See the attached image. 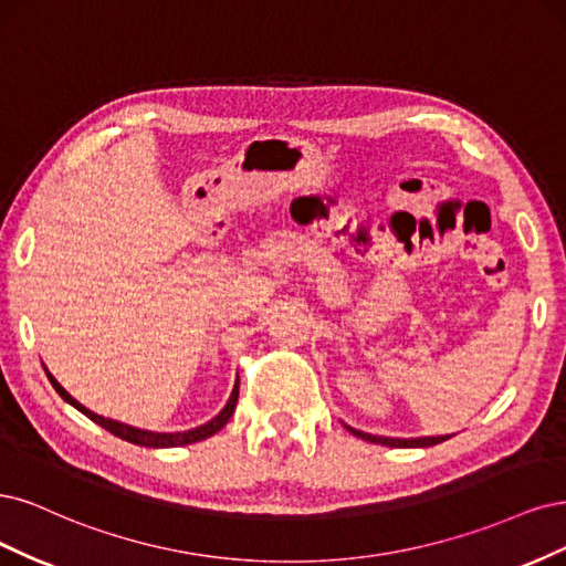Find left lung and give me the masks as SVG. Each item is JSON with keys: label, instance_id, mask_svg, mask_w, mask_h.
<instances>
[{"label": "left lung", "instance_id": "obj_1", "mask_svg": "<svg viewBox=\"0 0 566 566\" xmlns=\"http://www.w3.org/2000/svg\"><path fill=\"white\" fill-rule=\"evenodd\" d=\"M345 426V423H343ZM348 428L355 437H361V440L367 442H374V444H382V447H395V449H413V447H434L440 444L444 440H449L451 434H437V437H409V440H405V437H380V434H369V432H361V430H355L350 426Z\"/></svg>", "mask_w": 566, "mask_h": 566}]
</instances>
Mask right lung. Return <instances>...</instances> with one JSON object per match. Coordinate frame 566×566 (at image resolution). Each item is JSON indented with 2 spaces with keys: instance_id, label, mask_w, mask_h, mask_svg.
<instances>
[{
  "instance_id": "right-lung-1",
  "label": "right lung",
  "mask_w": 566,
  "mask_h": 566,
  "mask_svg": "<svg viewBox=\"0 0 566 566\" xmlns=\"http://www.w3.org/2000/svg\"><path fill=\"white\" fill-rule=\"evenodd\" d=\"M44 371H46V376H49V380H51V386L56 388V392L65 399L67 405H72L77 411H82L86 418H91V421L98 423V426L105 428L107 432H113L115 437H119V440H126V442L138 444V447H150V449L186 447V444H195V442L207 440V437L216 434L218 430H221V428L230 421V416H232V411H234V407H237V397H240V376H237L234 388H232L230 399H228V405L221 409V413H216L209 423L197 426V428H192V430H184V432H155V430L134 428V426H129V423H122V421H115V418H105V416H101V413H96V411L86 409L82 402H77V399L72 397V395L61 386V382H59L56 378H53V376L49 374L46 367H44Z\"/></svg>"
}]
</instances>
